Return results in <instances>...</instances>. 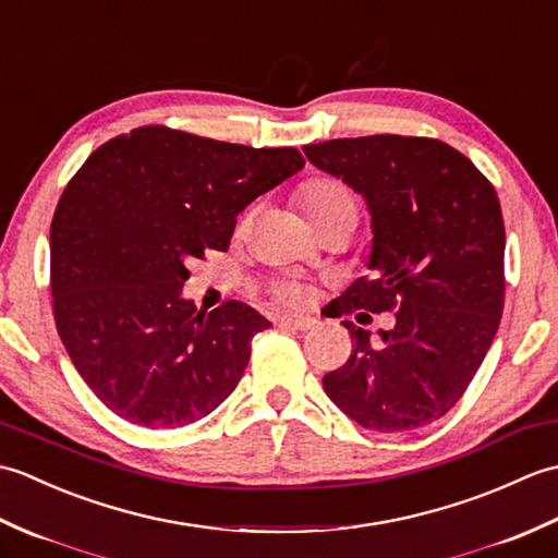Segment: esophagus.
<instances>
[{
	"instance_id": "esophagus-1",
	"label": "esophagus",
	"mask_w": 558,
	"mask_h": 558,
	"mask_svg": "<svg viewBox=\"0 0 558 558\" xmlns=\"http://www.w3.org/2000/svg\"><path fill=\"white\" fill-rule=\"evenodd\" d=\"M280 326L290 328V330H312V328H316V318L314 316H282Z\"/></svg>"
}]
</instances>
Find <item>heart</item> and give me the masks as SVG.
I'll use <instances>...</instances> for the list:
<instances>
[{"instance_id":"b5f03b06","label":"heart","mask_w":558,"mask_h":558,"mask_svg":"<svg viewBox=\"0 0 558 558\" xmlns=\"http://www.w3.org/2000/svg\"><path fill=\"white\" fill-rule=\"evenodd\" d=\"M298 201L314 228L336 218H357V201H354L352 192L342 182L330 180V177H314V180L304 182L298 192ZM276 294L288 304L304 302V290L300 286H292V282H282L276 288Z\"/></svg>"}]
</instances>
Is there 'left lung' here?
I'll return each instance as SVG.
<instances>
[{"label":"left lung","instance_id":"left-lung-1","mask_svg":"<svg viewBox=\"0 0 558 558\" xmlns=\"http://www.w3.org/2000/svg\"><path fill=\"white\" fill-rule=\"evenodd\" d=\"M318 170L362 194L372 213L369 272L342 292V314L396 312L390 330L352 322L350 360L324 390L364 429L393 434L456 405L504 312L506 230L492 182L438 138L376 134L304 146Z\"/></svg>","mask_w":558,"mask_h":558}]
</instances>
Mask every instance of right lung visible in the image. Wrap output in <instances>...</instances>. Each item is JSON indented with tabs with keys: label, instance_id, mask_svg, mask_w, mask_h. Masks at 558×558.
Returning <instances> with one entry per match:
<instances>
[{
	"label": "right lung",
	"instance_id": "add662e5",
	"mask_svg": "<svg viewBox=\"0 0 558 558\" xmlns=\"http://www.w3.org/2000/svg\"><path fill=\"white\" fill-rule=\"evenodd\" d=\"M304 168L298 148L225 144L160 124L110 138L71 177L50 228L54 324L108 410L177 429L240 384L270 322L244 302L196 312L189 264L225 252L236 216Z\"/></svg>",
	"mask_w": 558,
	"mask_h": 558
}]
</instances>
